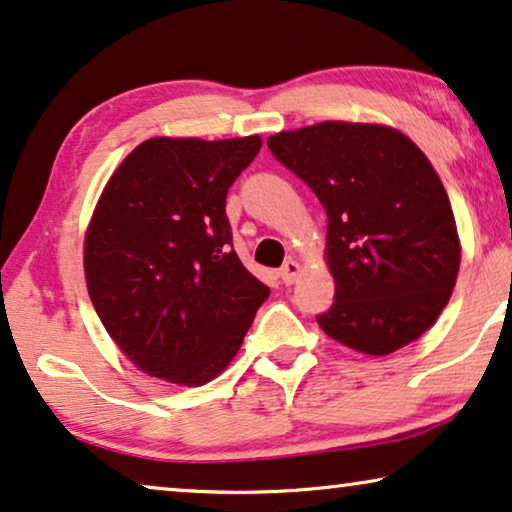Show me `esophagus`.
<instances>
[{
    "label": "esophagus",
    "mask_w": 512,
    "mask_h": 512,
    "mask_svg": "<svg viewBox=\"0 0 512 512\" xmlns=\"http://www.w3.org/2000/svg\"><path fill=\"white\" fill-rule=\"evenodd\" d=\"M298 275H300V263L293 261V258H291V261H286L282 265V270H279V277H282V282L286 286H291L293 282H296Z\"/></svg>",
    "instance_id": "34e87169"
}]
</instances>
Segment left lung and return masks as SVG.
Returning <instances> with one entry per match:
<instances>
[{
	"label": "left lung",
	"instance_id": "left-lung-1",
	"mask_svg": "<svg viewBox=\"0 0 512 512\" xmlns=\"http://www.w3.org/2000/svg\"><path fill=\"white\" fill-rule=\"evenodd\" d=\"M268 146L326 209L335 303L321 331L368 356L429 331L457 284L461 242L422 149L389 125L347 121L277 132Z\"/></svg>",
	"mask_w": 512,
	"mask_h": 512
}]
</instances>
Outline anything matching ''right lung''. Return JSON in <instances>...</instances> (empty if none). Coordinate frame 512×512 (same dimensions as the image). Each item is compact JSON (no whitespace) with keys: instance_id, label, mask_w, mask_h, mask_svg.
I'll return each instance as SVG.
<instances>
[{"instance_id":"1","label":"right lung","mask_w":512,"mask_h":512,"mask_svg":"<svg viewBox=\"0 0 512 512\" xmlns=\"http://www.w3.org/2000/svg\"><path fill=\"white\" fill-rule=\"evenodd\" d=\"M261 137H151L97 200L83 240L88 296L142 370L202 387L240 352L270 289L233 251L226 195Z\"/></svg>"}]
</instances>
